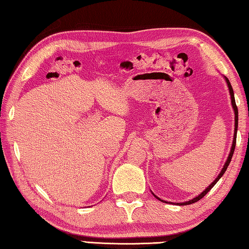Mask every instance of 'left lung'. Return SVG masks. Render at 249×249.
<instances>
[{
  "label": "left lung",
  "mask_w": 249,
  "mask_h": 249,
  "mask_svg": "<svg viewBox=\"0 0 249 249\" xmlns=\"http://www.w3.org/2000/svg\"><path fill=\"white\" fill-rule=\"evenodd\" d=\"M226 78V82H227V84H228V87H229V91H230V95H231V103H232V107H233V109H234V114H235V129H234V138H233V144H232V147H231V151H230V154H229V157H228V159H227V162L225 163V165H224V169L221 170V172H220V174L217 176V178L212 182V184L207 187V188L202 192V194L200 195V196H196L195 199H192V200H190V201H187V202H184V203H179V205H187V204H192V203H196V202H197L199 200H201L203 196H204L207 192H209L213 187H214L215 185H216V182L220 179V177L225 174V172H226V170L228 169V166H229V163L231 162V159H232V156H233V153H234V149H235V144H236V132H237V124H238V111H237V106H236V104H235V99H234V93H233V89H232V86H231V84H230V82H229V79H228L227 77H225ZM155 196V195H154ZM157 199H159L158 196H156ZM160 200V199H159Z\"/></svg>",
  "instance_id": "left-lung-1"
}]
</instances>
